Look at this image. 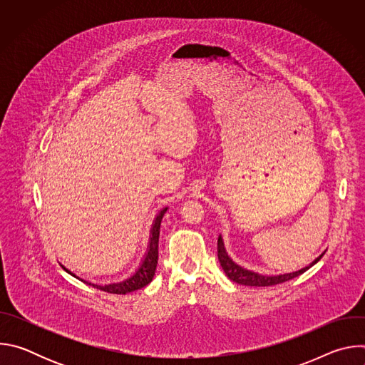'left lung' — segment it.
<instances>
[{
  "label": "left lung",
  "mask_w": 365,
  "mask_h": 365,
  "mask_svg": "<svg viewBox=\"0 0 365 365\" xmlns=\"http://www.w3.org/2000/svg\"><path fill=\"white\" fill-rule=\"evenodd\" d=\"M325 251L317 257L314 262H312L309 266L297 270V272H292V273H284V274H277V276H267V274H258L255 272H251V270H247L244 267H241L240 264H237L234 259L228 255L227 250H225V245H224V240L222 237L220 235L218 237V259L221 263V267L222 270L225 272V274L228 276L230 280L238 283V284H244V286H255V287H266V286H274V284H279V283H283V282H287V280H292L297 276H300L302 273H304L306 270H309L312 266L317 264L319 259L324 257Z\"/></svg>",
  "instance_id": "8db88e82"
}]
</instances>
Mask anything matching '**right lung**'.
Returning a JSON list of instances; mask_svg holds the SVG:
<instances>
[{
  "label": "right lung",
  "instance_id": "1",
  "mask_svg": "<svg viewBox=\"0 0 365 365\" xmlns=\"http://www.w3.org/2000/svg\"><path fill=\"white\" fill-rule=\"evenodd\" d=\"M169 207H163L162 211H159V214L155 215L151 230H150V238H148V245H147V251L144 254V258L141 259V263L138 266V269L127 279H124L123 282L118 283H110V284H95V283H89L86 280L79 279L78 276H75L71 270H68L65 266H62L69 274L75 276L76 279L82 280L83 283L93 286L99 290L108 292V293H115V294H127L130 292L143 289L144 286H147L155 273V267H158V259H159V235H160V224L163 220V215L166 214V211Z\"/></svg>",
  "mask_w": 365,
  "mask_h": 365
}]
</instances>
